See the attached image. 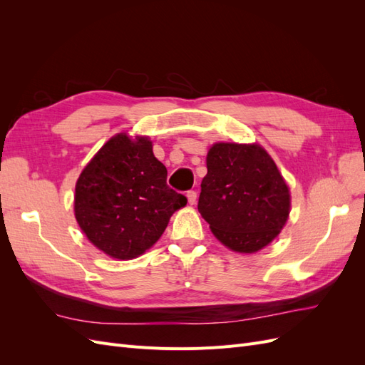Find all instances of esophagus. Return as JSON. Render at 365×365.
Returning a JSON list of instances; mask_svg holds the SVG:
<instances>
[{"instance_id": "esophagus-1", "label": "esophagus", "mask_w": 365, "mask_h": 365, "mask_svg": "<svg viewBox=\"0 0 365 365\" xmlns=\"http://www.w3.org/2000/svg\"><path fill=\"white\" fill-rule=\"evenodd\" d=\"M196 197H197V195H196L195 190H189V192H187V200H189V204H190V205H193V204L196 202Z\"/></svg>"}]
</instances>
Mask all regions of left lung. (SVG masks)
<instances>
[{"label":"left lung","instance_id":"obj_1","mask_svg":"<svg viewBox=\"0 0 365 365\" xmlns=\"http://www.w3.org/2000/svg\"><path fill=\"white\" fill-rule=\"evenodd\" d=\"M289 207L288 185L259 145L216 143L208 150L197 210L225 247L239 252L267 247Z\"/></svg>","mask_w":365,"mask_h":365}]
</instances>
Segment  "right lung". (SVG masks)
Instances as JSON below:
<instances>
[{
  "label": "right lung",
  "mask_w": 365,
  "mask_h": 365,
  "mask_svg": "<svg viewBox=\"0 0 365 365\" xmlns=\"http://www.w3.org/2000/svg\"><path fill=\"white\" fill-rule=\"evenodd\" d=\"M187 197L168 185L152 143L118 134L86 165L76 184L74 215L93 245L114 259H134L164 233Z\"/></svg>",
  "instance_id": "obj_1"
}]
</instances>
